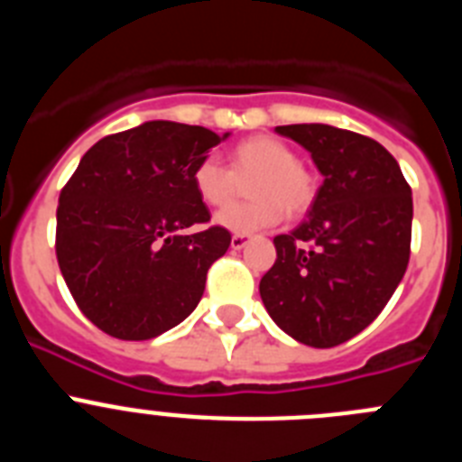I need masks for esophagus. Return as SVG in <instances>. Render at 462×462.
<instances>
[{"instance_id":"1","label":"esophagus","mask_w":462,"mask_h":462,"mask_svg":"<svg viewBox=\"0 0 462 462\" xmlns=\"http://www.w3.org/2000/svg\"><path fill=\"white\" fill-rule=\"evenodd\" d=\"M247 243H250V236L245 234H236L234 238H231V247H234V250H243Z\"/></svg>"}]
</instances>
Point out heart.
I'll return each instance as SVG.
<instances>
[{"label":"heart","mask_w":462,"mask_h":462,"mask_svg":"<svg viewBox=\"0 0 462 462\" xmlns=\"http://www.w3.org/2000/svg\"><path fill=\"white\" fill-rule=\"evenodd\" d=\"M247 194L252 201L236 203L217 215V222L236 234H254L271 228L284 217L303 215L314 201L317 185L296 152L273 136H250L236 143L228 154V169L215 157H203L191 171L196 196L208 208H224L238 194V180L250 175Z\"/></svg>","instance_id":"obj_1"}]
</instances>
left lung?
<instances>
[{"label":"left lung","mask_w":462,"mask_h":462,"mask_svg":"<svg viewBox=\"0 0 462 462\" xmlns=\"http://www.w3.org/2000/svg\"><path fill=\"white\" fill-rule=\"evenodd\" d=\"M324 175L310 217L275 236L261 277L268 314L293 340L328 349L368 328L410 263L411 189L389 150L330 125H287Z\"/></svg>","instance_id":"1"}]
</instances>
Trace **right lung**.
<instances>
[{
	"label": "right lung",
	"mask_w": 462,
	"mask_h": 462,
	"mask_svg": "<svg viewBox=\"0 0 462 462\" xmlns=\"http://www.w3.org/2000/svg\"><path fill=\"white\" fill-rule=\"evenodd\" d=\"M224 136L152 120L83 154L60 191L55 254L80 312L117 340H150L185 321L231 234L208 226L191 171ZM201 226L199 235L186 228Z\"/></svg>",
	"instance_id": "obj_1"
}]
</instances>
